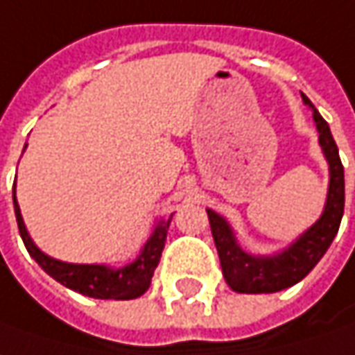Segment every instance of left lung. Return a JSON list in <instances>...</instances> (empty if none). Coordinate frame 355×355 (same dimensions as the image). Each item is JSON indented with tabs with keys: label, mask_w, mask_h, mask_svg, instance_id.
Returning <instances> with one entry per match:
<instances>
[{
	"label": "left lung",
	"mask_w": 355,
	"mask_h": 355,
	"mask_svg": "<svg viewBox=\"0 0 355 355\" xmlns=\"http://www.w3.org/2000/svg\"><path fill=\"white\" fill-rule=\"evenodd\" d=\"M302 99L312 109L320 135V147L330 164L328 198L316 224H312L282 252L272 256H254L240 248L230 224L220 214H216L214 210H207L224 280L240 294H272L298 284L320 262V258L326 254L344 216V166L340 161L336 141L331 137L328 123L318 113L312 101L306 95H302Z\"/></svg>",
	"instance_id": "1"
}]
</instances>
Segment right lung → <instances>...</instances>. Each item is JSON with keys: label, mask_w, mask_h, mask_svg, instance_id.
<instances>
[{"label": "right lung", "mask_w": 355, "mask_h": 355, "mask_svg": "<svg viewBox=\"0 0 355 355\" xmlns=\"http://www.w3.org/2000/svg\"><path fill=\"white\" fill-rule=\"evenodd\" d=\"M13 207H15V218H17L19 234L24 239L25 248L39 266L59 284L67 286L83 296L99 298V300H132L147 292L155 268L159 266L162 248L166 242L168 224L173 218L171 214L168 218H162L157 223L141 254L137 256V260H132L131 264L123 268H111L105 264H69V262L55 260L45 252H41L25 228L24 216L15 198V189H13Z\"/></svg>", "instance_id": "add662e5"}]
</instances>
